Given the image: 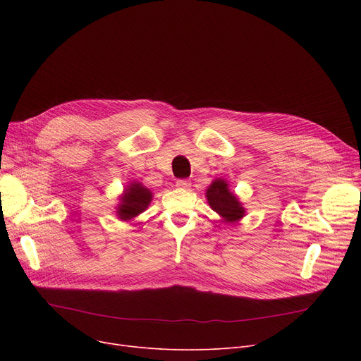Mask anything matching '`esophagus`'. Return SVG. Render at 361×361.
<instances>
[{
  "instance_id": "1",
  "label": "esophagus",
  "mask_w": 361,
  "mask_h": 361,
  "mask_svg": "<svg viewBox=\"0 0 361 361\" xmlns=\"http://www.w3.org/2000/svg\"><path fill=\"white\" fill-rule=\"evenodd\" d=\"M176 185L178 187V188H188L192 185V183L188 181V180H177L176 181Z\"/></svg>"
}]
</instances>
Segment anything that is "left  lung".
<instances>
[{
	"label": "left lung",
	"instance_id": "left-lung-1",
	"mask_svg": "<svg viewBox=\"0 0 361 361\" xmlns=\"http://www.w3.org/2000/svg\"><path fill=\"white\" fill-rule=\"evenodd\" d=\"M206 197L209 206L225 222H237L245 214L241 202L233 192H230L228 183L222 178L214 180L207 187Z\"/></svg>",
	"mask_w": 361,
	"mask_h": 361
}]
</instances>
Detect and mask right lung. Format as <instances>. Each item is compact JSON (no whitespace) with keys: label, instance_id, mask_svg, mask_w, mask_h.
<instances>
[{"label":"right lung","instance_id":"obj_1","mask_svg":"<svg viewBox=\"0 0 361 361\" xmlns=\"http://www.w3.org/2000/svg\"><path fill=\"white\" fill-rule=\"evenodd\" d=\"M152 192L146 188L142 183L133 181L127 185L124 193L120 197V203L117 207V216L121 221H131L139 216L152 200Z\"/></svg>","mask_w":361,"mask_h":361}]
</instances>
